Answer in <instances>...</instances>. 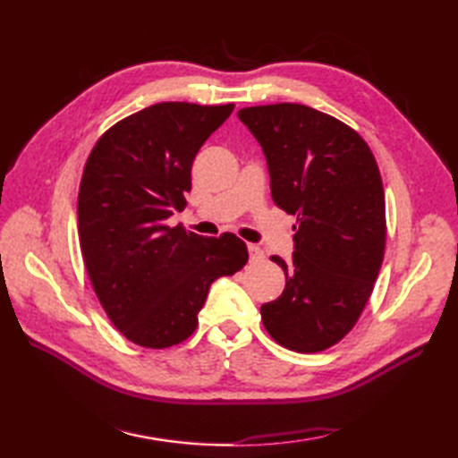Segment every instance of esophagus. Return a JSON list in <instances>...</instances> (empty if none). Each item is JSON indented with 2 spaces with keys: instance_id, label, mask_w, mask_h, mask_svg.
I'll list each match as a JSON object with an SVG mask.
<instances>
[{
  "instance_id": "34e87169",
  "label": "esophagus",
  "mask_w": 458,
  "mask_h": 458,
  "mask_svg": "<svg viewBox=\"0 0 458 458\" xmlns=\"http://www.w3.org/2000/svg\"><path fill=\"white\" fill-rule=\"evenodd\" d=\"M248 251H250V261H261L264 259V250H261L259 246H256V244H248Z\"/></svg>"
}]
</instances>
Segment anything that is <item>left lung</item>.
<instances>
[{"label":"left lung","instance_id":"1","mask_svg":"<svg viewBox=\"0 0 458 458\" xmlns=\"http://www.w3.org/2000/svg\"><path fill=\"white\" fill-rule=\"evenodd\" d=\"M240 122L261 145L271 199L295 214V251L281 297L261 305L271 338L295 352L343 340L372 295L386 248V200L377 163L346 123L303 104L251 106Z\"/></svg>","mask_w":458,"mask_h":458}]
</instances>
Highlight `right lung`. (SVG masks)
Wrapping results in <instances>:
<instances>
[{
    "instance_id": "right-lung-1",
    "label": "right lung",
    "mask_w": 458,
    "mask_h": 458,
    "mask_svg": "<svg viewBox=\"0 0 458 458\" xmlns=\"http://www.w3.org/2000/svg\"><path fill=\"white\" fill-rule=\"evenodd\" d=\"M234 104H153L94 145L79 191L86 271L110 320L131 343L169 348L187 340L214 279L246 266L238 236H199L167 220L182 210L202 143Z\"/></svg>"
}]
</instances>
